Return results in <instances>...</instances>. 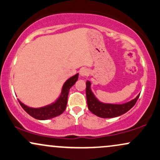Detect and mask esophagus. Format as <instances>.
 Segmentation results:
<instances>
[{
    "instance_id": "1",
    "label": "esophagus",
    "mask_w": 160,
    "mask_h": 160,
    "mask_svg": "<svg viewBox=\"0 0 160 160\" xmlns=\"http://www.w3.org/2000/svg\"><path fill=\"white\" fill-rule=\"evenodd\" d=\"M88 74H89V71H88L87 69L82 68V69L80 70V77L87 76Z\"/></svg>"
}]
</instances>
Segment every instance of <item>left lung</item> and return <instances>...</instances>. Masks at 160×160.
Wrapping results in <instances>:
<instances>
[{"instance_id": "8db88e82", "label": "left lung", "mask_w": 160, "mask_h": 160, "mask_svg": "<svg viewBox=\"0 0 160 160\" xmlns=\"http://www.w3.org/2000/svg\"><path fill=\"white\" fill-rule=\"evenodd\" d=\"M86 84V94L88 108L93 114L102 118H113L124 114L135 105L140 95V94L138 95L136 98L124 104L103 103L100 102L92 92L91 82L87 80Z\"/></svg>"}]
</instances>
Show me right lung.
<instances>
[{
    "instance_id": "obj_1",
    "label": "right lung",
    "mask_w": 160,
    "mask_h": 160,
    "mask_svg": "<svg viewBox=\"0 0 160 160\" xmlns=\"http://www.w3.org/2000/svg\"><path fill=\"white\" fill-rule=\"evenodd\" d=\"M79 74H75L74 76L70 78L68 80H66L64 83L62 89V92L60 96L57 98V100L53 103L49 104V105L44 106V107L34 108L28 107V106L24 104L22 102H19L22 108L25 110V111L28 113L29 115L32 116V117L40 120H45L52 119L53 117H56L57 116L61 115L67 107L68 102V92L71 86H73L77 82L78 79Z\"/></svg>"
}]
</instances>
